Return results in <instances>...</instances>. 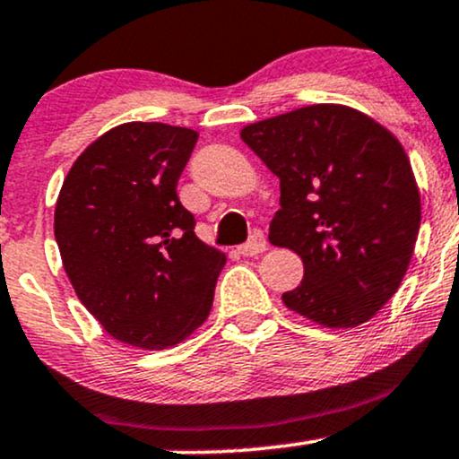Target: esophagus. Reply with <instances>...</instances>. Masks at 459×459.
<instances>
[{"label": "esophagus", "instance_id": "esophagus-1", "mask_svg": "<svg viewBox=\"0 0 459 459\" xmlns=\"http://www.w3.org/2000/svg\"><path fill=\"white\" fill-rule=\"evenodd\" d=\"M264 249H267V240H264V234H263V231L255 230L254 234H251V238L247 240V243L240 245L238 254L240 255H258V254H263Z\"/></svg>", "mask_w": 459, "mask_h": 459}]
</instances>
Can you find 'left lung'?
I'll return each mask as SVG.
<instances>
[{"instance_id":"obj_1","label":"left lung","mask_w":459,"mask_h":459,"mask_svg":"<svg viewBox=\"0 0 459 459\" xmlns=\"http://www.w3.org/2000/svg\"><path fill=\"white\" fill-rule=\"evenodd\" d=\"M280 179L275 247L302 258L282 302L326 328L368 322L401 287L420 230V192L401 142L366 113L310 105L240 131Z\"/></svg>"}]
</instances>
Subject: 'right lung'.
<instances>
[{
    "label": "right lung",
    "instance_id": "add662e5",
    "mask_svg": "<svg viewBox=\"0 0 459 459\" xmlns=\"http://www.w3.org/2000/svg\"><path fill=\"white\" fill-rule=\"evenodd\" d=\"M199 133L126 122L74 161L54 236L78 299L113 339L175 346L208 319L223 251L195 234L177 181Z\"/></svg>",
    "mask_w": 459,
    "mask_h": 459
}]
</instances>
